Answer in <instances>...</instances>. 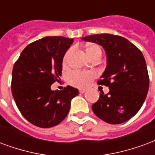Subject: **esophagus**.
Instances as JSON below:
<instances>
[{"instance_id":"esophagus-1","label":"esophagus","mask_w":155,"mask_h":155,"mask_svg":"<svg viewBox=\"0 0 155 155\" xmlns=\"http://www.w3.org/2000/svg\"><path fill=\"white\" fill-rule=\"evenodd\" d=\"M86 91H87L86 89H82V88L79 89V92H80V93H84V92H86Z\"/></svg>"}]
</instances>
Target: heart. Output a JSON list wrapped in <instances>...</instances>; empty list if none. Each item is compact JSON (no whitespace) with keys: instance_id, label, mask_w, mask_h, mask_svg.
Segmentation results:
<instances>
[{"instance_id":"b5f03b06","label":"heart","mask_w":155,"mask_h":155,"mask_svg":"<svg viewBox=\"0 0 155 155\" xmlns=\"http://www.w3.org/2000/svg\"><path fill=\"white\" fill-rule=\"evenodd\" d=\"M72 49L69 48L65 53L63 58V64L65 65L68 62V58L69 57ZM87 54L88 55L90 58H92L98 54H101V50L99 46L96 45H88L86 48ZM96 77V73L91 71L88 72H81V71H73L68 75V82L70 84L73 86L78 87H86L90 85V83L92 81V79Z\"/></svg>"}]
</instances>
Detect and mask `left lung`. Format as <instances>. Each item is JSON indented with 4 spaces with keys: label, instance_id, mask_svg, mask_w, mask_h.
Instances as JSON below:
<instances>
[{
    "label": "left lung",
    "instance_id": "obj_1",
    "mask_svg": "<svg viewBox=\"0 0 155 155\" xmlns=\"http://www.w3.org/2000/svg\"><path fill=\"white\" fill-rule=\"evenodd\" d=\"M83 40L101 45L107 54V68L97 82L109 87L100 93L91 109L109 124L125 122L140 110L147 96L150 79L143 54L128 39L110 34L86 36Z\"/></svg>",
    "mask_w": 155,
    "mask_h": 155
}]
</instances>
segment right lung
Returning a JSON list of instances; mask_svg holds the SVG:
<instances>
[{
    "instance_id": "add662e5",
    "label": "right lung",
    "mask_w": 155,
    "mask_h": 155,
    "mask_svg": "<svg viewBox=\"0 0 155 155\" xmlns=\"http://www.w3.org/2000/svg\"><path fill=\"white\" fill-rule=\"evenodd\" d=\"M73 42L63 36L45 37L27 45L15 63L12 96L22 116L35 126L49 128L62 122L78 95L71 86L62 91L50 88L62 74L63 58Z\"/></svg>"
}]
</instances>
